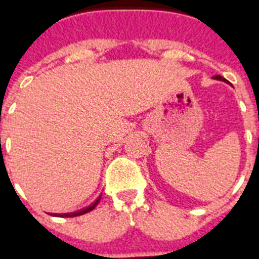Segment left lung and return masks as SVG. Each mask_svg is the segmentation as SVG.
Instances as JSON below:
<instances>
[{"label": "left lung", "instance_id": "left-lung-1", "mask_svg": "<svg viewBox=\"0 0 259 259\" xmlns=\"http://www.w3.org/2000/svg\"><path fill=\"white\" fill-rule=\"evenodd\" d=\"M216 79H219V81H224V82H227V81H226V79H224V78L223 77H220V75H216Z\"/></svg>", "mask_w": 259, "mask_h": 259}]
</instances>
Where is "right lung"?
I'll return each mask as SVG.
<instances>
[{
  "label": "right lung",
  "instance_id": "right-lung-1",
  "mask_svg": "<svg viewBox=\"0 0 259 259\" xmlns=\"http://www.w3.org/2000/svg\"><path fill=\"white\" fill-rule=\"evenodd\" d=\"M100 200H101V196L96 200V201L92 204V205L89 206H86V208H83V209H81V211H78V212H71V213H55V216H61V218H74V216H79V215H83V213H88V212L90 211H93L94 208L97 206V204L100 202Z\"/></svg>",
  "mask_w": 259,
  "mask_h": 259
}]
</instances>
